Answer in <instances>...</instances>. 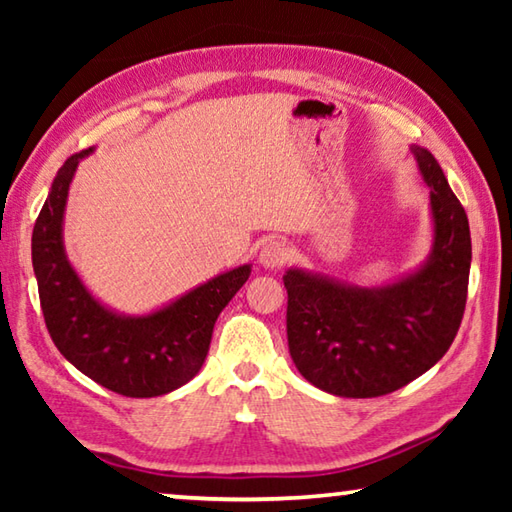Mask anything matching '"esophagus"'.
<instances>
[{"label":"esophagus","instance_id":"esophagus-1","mask_svg":"<svg viewBox=\"0 0 512 512\" xmlns=\"http://www.w3.org/2000/svg\"><path fill=\"white\" fill-rule=\"evenodd\" d=\"M289 259V248L284 241H268L259 253V264H262L266 271H273V268L282 266Z\"/></svg>","mask_w":512,"mask_h":512}]
</instances>
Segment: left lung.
I'll return each mask as SVG.
<instances>
[{
    "mask_svg": "<svg viewBox=\"0 0 512 512\" xmlns=\"http://www.w3.org/2000/svg\"><path fill=\"white\" fill-rule=\"evenodd\" d=\"M411 151L431 189L433 223L429 257L415 271L381 287H357L305 268L284 273L291 359L325 393H393L436 366L461 327L470 223L438 160L415 144Z\"/></svg>",
    "mask_w": 512,
    "mask_h": 512,
    "instance_id": "left-lung-1",
    "label": "left lung"
}]
</instances>
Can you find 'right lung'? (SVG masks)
I'll return each mask as SVG.
<instances>
[{
	"label": "right lung",
	"instance_id": "right-lung-1",
	"mask_svg": "<svg viewBox=\"0 0 512 512\" xmlns=\"http://www.w3.org/2000/svg\"><path fill=\"white\" fill-rule=\"evenodd\" d=\"M92 151L72 155L58 169L33 225L31 259L42 314L51 341L85 377L126 397L167 395L201 370L216 318L253 266L216 275L151 314L128 316L103 305L67 259L63 241L69 185Z\"/></svg>",
	"mask_w": 512,
	"mask_h": 512
}]
</instances>
